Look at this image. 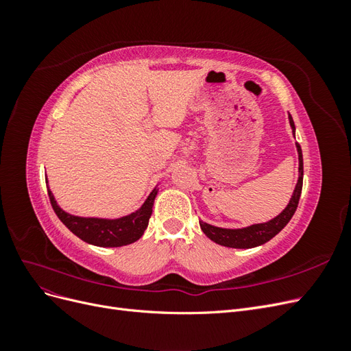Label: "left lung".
<instances>
[{"label": "left lung", "mask_w": 351, "mask_h": 351, "mask_svg": "<svg viewBox=\"0 0 351 351\" xmlns=\"http://www.w3.org/2000/svg\"><path fill=\"white\" fill-rule=\"evenodd\" d=\"M290 125L293 129V134L295 132V125L293 121V117L289 114ZM297 146V154H299V180H297L295 189L293 192V196L289 202V205L281 212L278 217L268 222H262V224H253L246 228H219L214 227L210 224H206L204 221H199L202 231L205 232L206 237H209L212 241L226 247L232 249H252L261 246V244L269 241L272 237H275L278 232L289 224V221L293 218L294 212L299 205L300 195H302V187H303V155H302V147L299 143Z\"/></svg>", "instance_id": "left-lung-1"}]
</instances>
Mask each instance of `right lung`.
<instances>
[{"label":"right lung","mask_w":351,"mask_h":351,"mask_svg":"<svg viewBox=\"0 0 351 351\" xmlns=\"http://www.w3.org/2000/svg\"><path fill=\"white\" fill-rule=\"evenodd\" d=\"M156 193L158 190L154 189L151 195L145 200L142 208L137 209L130 215H125L117 219H104L83 218L67 214V212H64L57 205L54 195H52V192L48 189V196L51 200L52 209H54L62 224L83 241L99 247H120L139 240L143 236L147 224H149Z\"/></svg>","instance_id":"add662e5"}]
</instances>
